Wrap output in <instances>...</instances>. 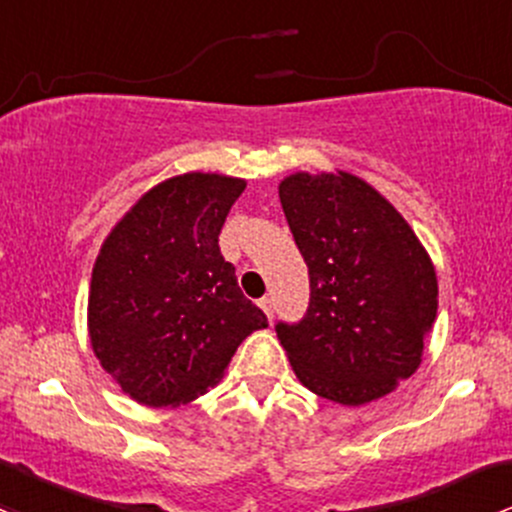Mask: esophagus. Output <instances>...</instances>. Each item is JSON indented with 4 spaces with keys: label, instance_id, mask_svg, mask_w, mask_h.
I'll return each instance as SVG.
<instances>
[{
    "label": "esophagus",
    "instance_id": "obj_1",
    "mask_svg": "<svg viewBox=\"0 0 512 512\" xmlns=\"http://www.w3.org/2000/svg\"><path fill=\"white\" fill-rule=\"evenodd\" d=\"M260 309L265 311L267 319H272V314H274V301H272L270 297H262V299H260Z\"/></svg>",
    "mask_w": 512,
    "mask_h": 512
}]
</instances>
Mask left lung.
I'll list each match as a JSON object with an SVG mask.
<instances>
[{
  "mask_svg": "<svg viewBox=\"0 0 512 512\" xmlns=\"http://www.w3.org/2000/svg\"><path fill=\"white\" fill-rule=\"evenodd\" d=\"M279 201L309 267V309L277 336L299 383L341 405L387 395L422 363L437 272L387 198L358 176L299 174Z\"/></svg>",
  "mask_w": 512,
  "mask_h": 512,
  "instance_id": "left-lung-1",
  "label": "left lung"
}]
</instances>
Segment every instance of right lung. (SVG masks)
I'll list each match as a JSON object with an SVG mask.
<instances>
[{
    "instance_id": "right-lung-1",
    "label": "right lung",
    "mask_w": 512,
    "mask_h": 512,
    "mask_svg": "<svg viewBox=\"0 0 512 512\" xmlns=\"http://www.w3.org/2000/svg\"><path fill=\"white\" fill-rule=\"evenodd\" d=\"M245 181L174 176L144 193L102 242L88 297L100 365L149 407H176L223 378L252 331L267 326L242 297L218 235Z\"/></svg>"
}]
</instances>
